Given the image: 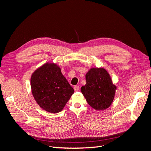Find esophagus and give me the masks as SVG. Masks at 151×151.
<instances>
[{
	"label": "esophagus",
	"instance_id": "esophagus-1",
	"mask_svg": "<svg viewBox=\"0 0 151 151\" xmlns=\"http://www.w3.org/2000/svg\"><path fill=\"white\" fill-rule=\"evenodd\" d=\"M74 91H78L79 90V86H75L74 87Z\"/></svg>",
	"mask_w": 151,
	"mask_h": 151
}]
</instances>
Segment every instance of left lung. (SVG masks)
<instances>
[{"label": "left lung", "mask_w": 151, "mask_h": 151, "mask_svg": "<svg viewBox=\"0 0 151 151\" xmlns=\"http://www.w3.org/2000/svg\"><path fill=\"white\" fill-rule=\"evenodd\" d=\"M86 84L81 92L90 106L97 110L108 108L115 96L116 86L108 72L103 68H93L86 75Z\"/></svg>", "instance_id": "obj_1"}]
</instances>
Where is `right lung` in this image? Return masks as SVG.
Returning <instances> with one entry per match:
<instances>
[{"mask_svg": "<svg viewBox=\"0 0 151 151\" xmlns=\"http://www.w3.org/2000/svg\"><path fill=\"white\" fill-rule=\"evenodd\" d=\"M31 87L40 106L50 113L62 110L74 90L61 72L60 67L47 63L31 76Z\"/></svg>", "mask_w": 151, "mask_h": 151, "instance_id": "right-lung-1", "label": "right lung"}]
</instances>
